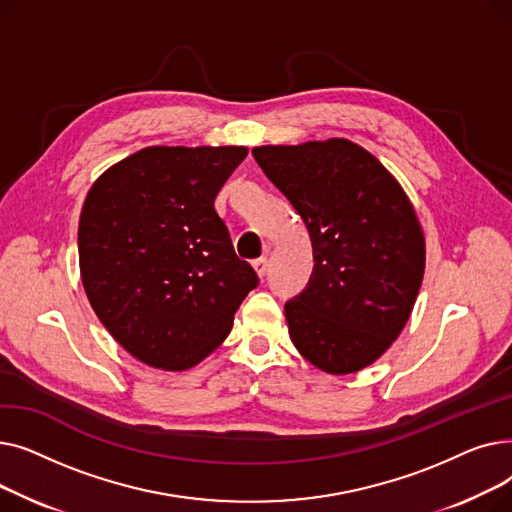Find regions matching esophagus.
<instances>
[{
    "label": "esophagus",
    "instance_id": "obj_1",
    "mask_svg": "<svg viewBox=\"0 0 512 512\" xmlns=\"http://www.w3.org/2000/svg\"><path fill=\"white\" fill-rule=\"evenodd\" d=\"M253 267H255L257 276H259V278H263V276L267 274V259H265V257H259V259H255V261H253Z\"/></svg>",
    "mask_w": 512,
    "mask_h": 512
}]
</instances>
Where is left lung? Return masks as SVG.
<instances>
[{"mask_svg":"<svg viewBox=\"0 0 512 512\" xmlns=\"http://www.w3.org/2000/svg\"><path fill=\"white\" fill-rule=\"evenodd\" d=\"M253 157L313 245L307 288L284 305L292 344L334 375L371 365L405 328L423 280L425 240L409 197L346 139L265 145Z\"/></svg>","mask_w":512,"mask_h":512,"instance_id":"left-lung-1","label":"left lung"}]
</instances>
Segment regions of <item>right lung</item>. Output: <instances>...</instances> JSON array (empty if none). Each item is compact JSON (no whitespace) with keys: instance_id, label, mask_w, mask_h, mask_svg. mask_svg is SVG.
Wrapping results in <instances>:
<instances>
[{"instance_id":"add662e5","label":"right lung","mask_w":512,"mask_h":512,"mask_svg":"<svg viewBox=\"0 0 512 512\" xmlns=\"http://www.w3.org/2000/svg\"><path fill=\"white\" fill-rule=\"evenodd\" d=\"M247 147H147L103 172L78 222L80 276L105 330L139 361L184 371L232 330L259 284L213 207Z\"/></svg>"}]
</instances>
